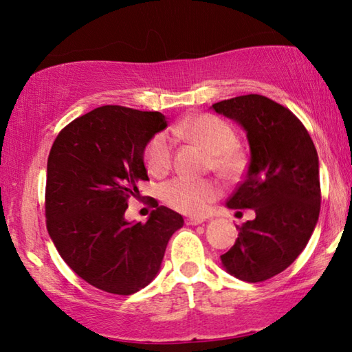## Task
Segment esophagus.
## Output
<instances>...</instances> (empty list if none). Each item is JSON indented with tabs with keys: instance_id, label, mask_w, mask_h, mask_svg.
<instances>
[{
	"instance_id": "esophagus-1",
	"label": "esophagus",
	"mask_w": 352,
	"mask_h": 352,
	"mask_svg": "<svg viewBox=\"0 0 352 352\" xmlns=\"http://www.w3.org/2000/svg\"><path fill=\"white\" fill-rule=\"evenodd\" d=\"M184 222H186V225H200V223H204L205 220L200 219V217H188L186 220H184Z\"/></svg>"
}]
</instances>
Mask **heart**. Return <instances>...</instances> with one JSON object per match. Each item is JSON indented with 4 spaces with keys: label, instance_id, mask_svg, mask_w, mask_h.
Segmentation results:
<instances>
[{
    "label": "heart",
    "instance_id": "heart-1",
    "mask_svg": "<svg viewBox=\"0 0 352 352\" xmlns=\"http://www.w3.org/2000/svg\"><path fill=\"white\" fill-rule=\"evenodd\" d=\"M172 135L178 140L195 142L210 152L208 168L219 172L225 178H236L245 164V158L237 147V133L225 119L208 115H197L172 127ZM144 163L155 177L168 174L174 163V141L166 132L153 135L144 147ZM220 186L214 180H194L188 177H175L163 184V200L170 208L190 216L206 211L208 205L216 200Z\"/></svg>",
    "mask_w": 352,
    "mask_h": 352
}]
</instances>
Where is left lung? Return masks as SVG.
<instances>
[{"label": "left lung", "mask_w": 352, "mask_h": 352, "mask_svg": "<svg viewBox=\"0 0 352 352\" xmlns=\"http://www.w3.org/2000/svg\"><path fill=\"white\" fill-rule=\"evenodd\" d=\"M212 109L245 129L252 152L243 180L226 206L256 212L237 226L234 245L220 259L242 281H265L300 256L318 222L317 148L294 113L261 94L220 100Z\"/></svg>", "instance_id": "obj_1"}]
</instances>
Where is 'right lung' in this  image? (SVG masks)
Instances as JSON below:
<instances>
[{
  "label": "right lung",
  "instance_id": "obj_1",
  "mask_svg": "<svg viewBox=\"0 0 352 352\" xmlns=\"http://www.w3.org/2000/svg\"><path fill=\"white\" fill-rule=\"evenodd\" d=\"M160 111L104 105L60 130L47 157L46 228L77 276L109 294L132 295L157 276L180 214L158 206L129 223V199L148 180L144 147L166 129Z\"/></svg>",
  "mask_w": 352,
  "mask_h": 352
}]
</instances>
